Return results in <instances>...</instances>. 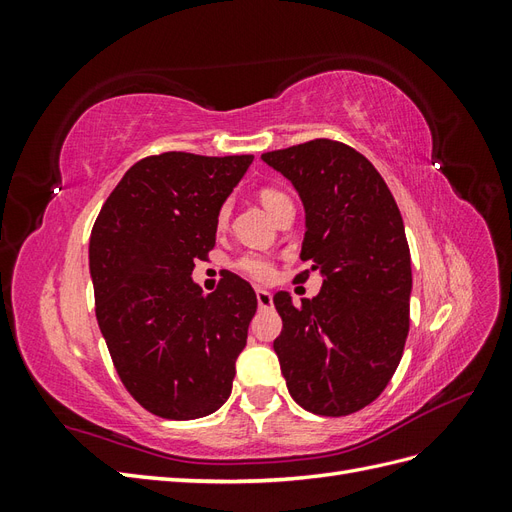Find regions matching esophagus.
<instances>
[{
	"label": "esophagus",
	"instance_id": "esophagus-1",
	"mask_svg": "<svg viewBox=\"0 0 512 512\" xmlns=\"http://www.w3.org/2000/svg\"><path fill=\"white\" fill-rule=\"evenodd\" d=\"M256 301L260 307H271L273 303V294L265 288H256Z\"/></svg>",
	"mask_w": 512,
	"mask_h": 512
}]
</instances>
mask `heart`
Returning a JSON list of instances; mask_svg holds the SVG:
<instances>
[{"instance_id":"heart-1","label":"heart","mask_w":512,"mask_h":512,"mask_svg":"<svg viewBox=\"0 0 512 512\" xmlns=\"http://www.w3.org/2000/svg\"><path fill=\"white\" fill-rule=\"evenodd\" d=\"M258 200L262 203V207H265L271 215H273V211H275L277 207H282L284 203H290V198H288L284 192L275 190V188H265V190H260ZM228 211H230V209H228V205H224V207L220 209V213H218V224H220V226H224V224H226V220H228ZM237 269H239V271H243L245 275H250L252 280H258V282H267V280H271L273 273H275L273 260H271L269 256H262V254H245L243 258H239V260H237Z\"/></svg>"}]
</instances>
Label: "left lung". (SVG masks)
I'll return each mask as SVG.
<instances>
[{"instance_id": "1", "label": "left lung", "mask_w": 512, "mask_h": 512, "mask_svg": "<svg viewBox=\"0 0 512 512\" xmlns=\"http://www.w3.org/2000/svg\"><path fill=\"white\" fill-rule=\"evenodd\" d=\"M262 162L299 192L301 260L322 275L301 307L288 292L273 297L284 324L273 350L288 393L307 412L352 414L386 389L404 354L412 292L404 220L374 164L344 143L316 138L262 153Z\"/></svg>"}]
</instances>
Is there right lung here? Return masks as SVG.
I'll list each match as a JSON object with an SVG mask.
<instances>
[{"instance_id":"obj_1","label":"right lung","mask_w":512,"mask_h":512,"mask_svg":"<svg viewBox=\"0 0 512 512\" xmlns=\"http://www.w3.org/2000/svg\"><path fill=\"white\" fill-rule=\"evenodd\" d=\"M254 156L168 151L136 162L89 239L96 318L117 374L151 414L190 421L230 397L256 292L228 273L205 294L194 262L215 245L218 213Z\"/></svg>"}]
</instances>
